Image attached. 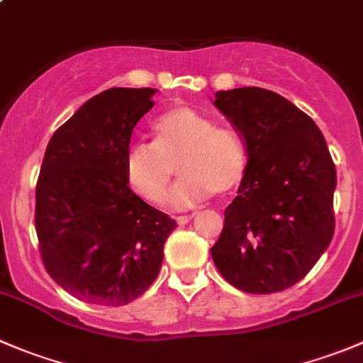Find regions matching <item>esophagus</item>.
<instances>
[{
  "instance_id": "1",
  "label": "esophagus",
  "mask_w": 363,
  "mask_h": 363,
  "mask_svg": "<svg viewBox=\"0 0 363 363\" xmlns=\"http://www.w3.org/2000/svg\"><path fill=\"white\" fill-rule=\"evenodd\" d=\"M193 218H195V214H189V216H177V218H175V221H177L179 225H186V223L191 221Z\"/></svg>"
}]
</instances>
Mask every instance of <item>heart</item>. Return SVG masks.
Segmentation results:
<instances>
[{
    "mask_svg": "<svg viewBox=\"0 0 363 363\" xmlns=\"http://www.w3.org/2000/svg\"><path fill=\"white\" fill-rule=\"evenodd\" d=\"M182 175L170 193L174 208H191L212 193L225 195L242 182L247 149L232 128L191 107H174L152 124V142H137L124 155L128 184L149 203H161L174 175Z\"/></svg>",
    "mask_w": 363,
    "mask_h": 363,
    "instance_id": "obj_1",
    "label": "heart"
}]
</instances>
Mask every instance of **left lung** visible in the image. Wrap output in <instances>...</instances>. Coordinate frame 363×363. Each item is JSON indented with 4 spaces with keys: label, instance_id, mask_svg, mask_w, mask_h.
Segmentation results:
<instances>
[{
    "label": "left lung",
    "instance_id": "left-lung-1",
    "mask_svg": "<svg viewBox=\"0 0 363 363\" xmlns=\"http://www.w3.org/2000/svg\"><path fill=\"white\" fill-rule=\"evenodd\" d=\"M247 149L239 195L211 255L246 294L283 291L307 276L334 237L335 164L314 121L262 87L216 93Z\"/></svg>",
    "mask_w": 363,
    "mask_h": 363
}]
</instances>
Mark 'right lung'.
<instances>
[{
    "instance_id": "1",
    "label": "right lung",
    "mask_w": 363,
    "mask_h": 363,
    "mask_svg": "<svg viewBox=\"0 0 363 363\" xmlns=\"http://www.w3.org/2000/svg\"><path fill=\"white\" fill-rule=\"evenodd\" d=\"M156 89L112 87L56 130L36 181L35 228L49 276L69 295L119 307L158 277L175 219L135 195L124 174L131 131Z\"/></svg>"
}]
</instances>
